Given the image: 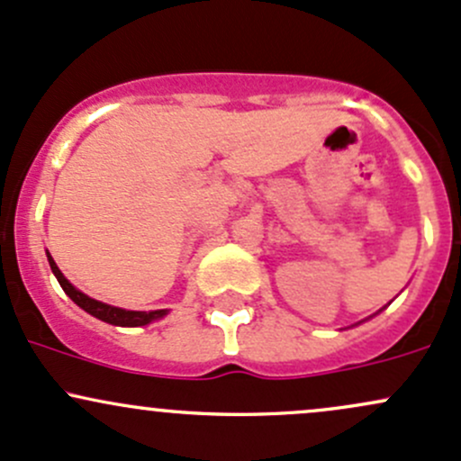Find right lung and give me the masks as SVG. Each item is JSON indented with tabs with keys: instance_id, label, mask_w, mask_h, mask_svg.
<instances>
[{
	"instance_id": "obj_1",
	"label": "right lung",
	"mask_w": 461,
	"mask_h": 461,
	"mask_svg": "<svg viewBox=\"0 0 461 461\" xmlns=\"http://www.w3.org/2000/svg\"><path fill=\"white\" fill-rule=\"evenodd\" d=\"M48 263H50L52 274H55L57 280H59L61 289H64V292L72 298V303H77L84 312H88L90 316L104 320V322L116 324V327H143V324L152 322V320L157 318H163L167 313L166 309H158V312H125V309L110 307V304L99 303V300L95 298H88V295L81 294L79 289H75L70 283H68L66 276L61 274L59 267H57V263L52 260L50 254H48Z\"/></svg>"
}]
</instances>
